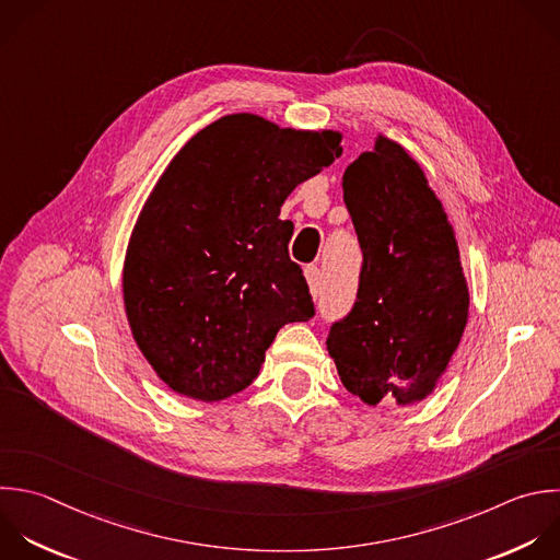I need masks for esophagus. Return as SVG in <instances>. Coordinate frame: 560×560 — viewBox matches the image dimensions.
I'll return each instance as SVG.
<instances>
[{
	"label": "esophagus",
	"instance_id": "esophagus-1",
	"mask_svg": "<svg viewBox=\"0 0 560 560\" xmlns=\"http://www.w3.org/2000/svg\"><path fill=\"white\" fill-rule=\"evenodd\" d=\"M304 276H306V282H308V289L313 295H319V289H322V271L315 267V265H308L304 269Z\"/></svg>",
	"mask_w": 560,
	"mask_h": 560
}]
</instances>
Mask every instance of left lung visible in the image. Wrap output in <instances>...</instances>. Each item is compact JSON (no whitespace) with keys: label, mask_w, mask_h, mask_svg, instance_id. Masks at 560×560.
Here are the masks:
<instances>
[{"label":"left lung","mask_w":560,"mask_h":560,"mask_svg":"<svg viewBox=\"0 0 560 560\" xmlns=\"http://www.w3.org/2000/svg\"><path fill=\"white\" fill-rule=\"evenodd\" d=\"M341 186L363 267L354 308L328 332V354L365 405H416L438 387L468 322L453 225L420 164L383 133Z\"/></svg>","instance_id":"1"}]
</instances>
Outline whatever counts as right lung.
<instances>
[{"label":"right lung","mask_w":560,"mask_h":560,"mask_svg":"<svg viewBox=\"0 0 560 560\" xmlns=\"http://www.w3.org/2000/svg\"><path fill=\"white\" fill-rule=\"evenodd\" d=\"M339 155V131L232 114L171 160L133 225L122 298L138 348L173 392L203 402L243 392L278 330L313 317L280 208Z\"/></svg>","instance_id":"right-lung-1"}]
</instances>
